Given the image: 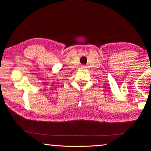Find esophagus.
<instances>
[{"instance_id": "1", "label": "esophagus", "mask_w": 151, "mask_h": 151, "mask_svg": "<svg viewBox=\"0 0 151 151\" xmlns=\"http://www.w3.org/2000/svg\"><path fill=\"white\" fill-rule=\"evenodd\" d=\"M81 68H86V67H85L84 65H82V66H81Z\"/></svg>"}]
</instances>
